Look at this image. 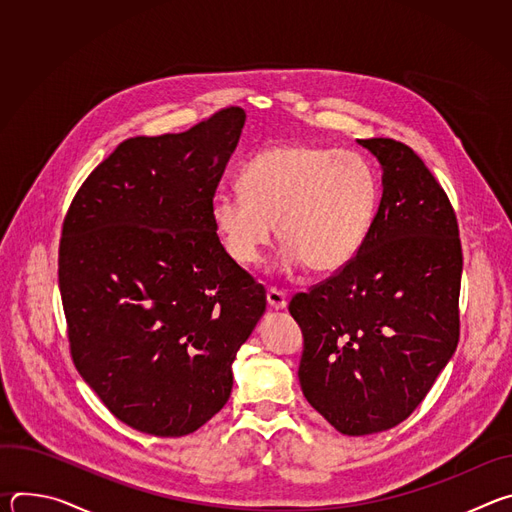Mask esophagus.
<instances>
[{
	"mask_svg": "<svg viewBox=\"0 0 512 512\" xmlns=\"http://www.w3.org/2000/svg\"><path fill=\"white\" fill-rule=\"evenodd\" d=\"M267 304H269L271 310H285V306H287V296L283 294L281 289L269 287V289H267Z\"/></svg>",
	"mask_w": 512,
	"mask_h": 512,
	"instance_id": "obj_1",
	"label": "esophagus"
}]
</instances>
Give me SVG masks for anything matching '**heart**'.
I'll return each mask as SVG.
<instances>
[{"label": "heart", "instance_id": "obj_1", "mask_svg": "<svg viewBox=\"0 0 512 512\" xmlns=\"http://www.w3.org/2000/svg\"><path fill=\"white\" fill-rule=\"evenodd\" d=\"M379 204L375 168L356 152L277 143L241 172V192L212 198V225L241 267L261 261L275 237L287 245L281 267L316 273L346 267L369 235Z\"/></svg>", "mask_w": 512, "mask_h": 512}]
</instances>
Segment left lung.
<instances>
[{
	"mask_svg": "<svg viewBox=\"0 0 512 512\" xmlns=\"http://www.w3.org/2000/svg\"><path fill=\"white\" fill-rule=\"evenodd\" d=\"M383 170V198L356 257L289 302L304 334L300 385L340 433L407 419L460 338L462 247L454 208L405 143L356 139Z\"/></svg>",
	"mask_w": 512,
	"mask_h": 512,
	"instance_id": "8db88e82",
	"label": "left lung"
}]
</instances>
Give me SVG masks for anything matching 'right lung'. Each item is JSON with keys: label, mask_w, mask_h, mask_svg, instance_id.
<instances>
[{"label": "right lung", "mask_w": 512, "mask_h": 512, "mask_svg": "<svg viewBox=\"0 0 512 512\" xmlns=\"http://www.w3.org/2000/svg\"><path fill=\"white\" fill-rule=\"evenodd\" d=\"M245 111L184 133L131 137L64 218L58 285L75 367L125 425L156 437L202 427L233 391V362L265 289L225 251L212 198Z\"/></svg>", "instance_id": "obj_1"}]
</instances>
